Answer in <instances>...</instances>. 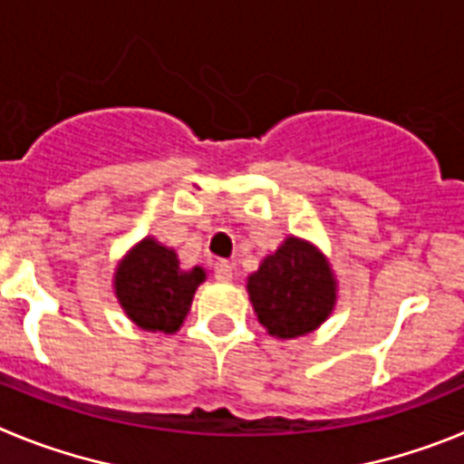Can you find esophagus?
<instances>
[{"label": "esophagus", "instance_id": "obj_1", "mask_svg": "<svg viewBox=\"0 0 464 464\" xmlns=\"http://www.w3.org/2000/svg\"><path fill=\"white\" fill-rule=\"evenodd\" d=\"M213 276H216V281H229L232 278V265L227 260H218L213 265Z\"/></svg>", "mask_w": 464, "mask_h": 464}]
</instances>
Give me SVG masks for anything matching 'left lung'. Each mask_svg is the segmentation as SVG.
<instances>
[{
    "label": "left lung",
    "instance_id": "1",
    "mask_svg": "<svg viewBox=\"0 0 464 464\" xmlns=\"http://www.w3.org/2000/svg\"><path fill=\"white\" fill-rule=\"evenodd\" d=\"M248 295L257 321L281 339L315 330L334 306V278L325 257L295 237L262 260L248 276Z\"/></svg>",
    "mask_w": 464,
    "mask_h": 464
}]
</instances>
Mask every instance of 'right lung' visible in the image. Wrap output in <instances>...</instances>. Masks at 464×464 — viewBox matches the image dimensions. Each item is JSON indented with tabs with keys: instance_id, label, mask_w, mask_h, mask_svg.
I'll list each match as a JSON object with an SVG mask.
<instances>
[{
	"instance_id": "right-lung-1",
	"label": "right lung",
	"mask_w": 464,
	"mask_h": 464,
	"mask_svg": "<svg viewBox=\"0 0 464 464\" xmlns=\"http://www.w3.org/2000/svg\"><path fill=\"white\" fill-rule=\"evenodd\" d=\"M204 269H181L176 253L153 239H143L116 274L122 309L141 330L176 332L192 304Z\"/></svg>"
}]
</instances>
